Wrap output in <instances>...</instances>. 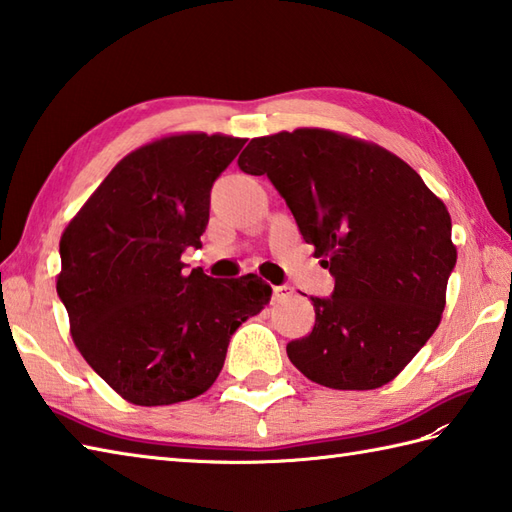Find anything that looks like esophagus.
<instances>
[{
  "label": "esophagus",
  "mask_w": 512,
  "mask_h": 512,
  "mask_svg": "<svg viewBox=\"0 0 512 512\" xmlns=\"http://www.w3.org/2000/svg\"><path fill=\"white\" fill-rule=\"evenodd\" d=\"M292 295V288L290 286H275V299L281 301V299H288Z\"/></svg>",
  "instance_id": "esophagus-1"
}]
</instances>
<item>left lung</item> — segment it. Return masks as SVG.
<instances>
[{
  "label": "left lung",
  "instance_id": "left-lung-1",
  "mask_svg": "<svg viewBox=\"0 0 512 512\" xmlns=\"http://www.w3.org/2000/svg\"><path fill=\"white\" fill-rule=\"evenodd\" d=\"M268 176L295 215L332 297H310L314 328L286 352L332 389H376L436 332L455 268L451 215L407 162L328 129L253 138L237 160Z\"/></svg>",
  "mask_w": 512,
  "mask_h": 512
}]
</instances>
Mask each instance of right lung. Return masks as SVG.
<instances>
[{"label": "right lung", "instance_id": "1", "mask_svg": "<svg viewBox=\"0 0 512 512\" xmlns=\"http://www.w3.org/2000/svg\"><path fill=\"white\" fill-rule=\"evenodd\" d=\"M244 138L182 134L125 156L63 231L57 277L72 339L116 394L143 407L204 394L228 343L273 295L257 275L184 273L211 187Z\"/></svg>", "mask_w": 512, "mask_h": 512}]
</instances>
